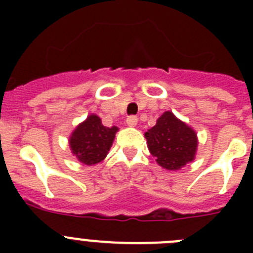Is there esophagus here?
Segmentation results:
<instances>
[{"label": "esophagus", "mask_w": 253, "mask_h": 253, "mask_svg": "<svg viewBox=\"0 0 253 253\" xmlns=\"http://www.w3.org/2000/svg\"><path fill=\"white\" fill-rule=\"evenodd\" d=\"M138 123V118L135 115H130L126 118V124L129 125V126H135Z\"/></svg>", "instance_id": "obj_1"}]
</instances>
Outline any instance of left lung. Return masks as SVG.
Here are the masks:
<instances>
[{"instance_id": "left-lung-1", "label": "left lung", "mask_w": 253, "mask_h": 253, "mask_svg": "<svg viewBox=\"0 0 253 253\" xmlns=\"http://www.w3.org/2000/svg\"><path fill=\"white\" fill-rule=\"evenodd\" d=\"M146 138L152 156L167 169H178L191 162L198 147L195 131L171 111L161 115L157 124L146 133Z\"/></svg>"}]
</instances>
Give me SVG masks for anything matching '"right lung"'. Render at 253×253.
<instances>
[{"label": "right lung", "mask_w": 253, "mask_h": 253, "mask_svg": "<svg viewBox=\"0 0 253 253\" xmlns=\"http://www.w3.org/2000/svg\"><path fill=\"white\" fill-rule=\"evenodd\" d=\"M116 131V126L106 128L99 116L91 115L73 131L69 139L71 149L82 163L96 165L106 157Z\"/></svg>", "instance_id": "right-lung-1"}]
</instances>
